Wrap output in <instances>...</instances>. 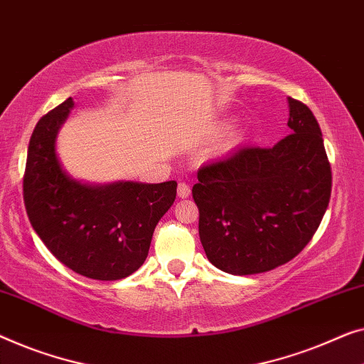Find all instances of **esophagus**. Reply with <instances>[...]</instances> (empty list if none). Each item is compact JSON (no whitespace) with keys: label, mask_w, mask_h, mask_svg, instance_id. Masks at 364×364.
<instances>
[{"label":"esophagus","mask_w":364,"mask_h":364,"mask_svg":"<svg viewBox=\"0 0 364 364\" xmlns=\"http://www.w3.org/2000/svg\"><path fill=\"white\" fill-rule=\"evenodd\" d=\"M177 195L181 198H187L188 195H191V187H188L187 183L181 182V183H178V187H177Z\"/></svg>","instance_id":"obj_1"}]
</instances>
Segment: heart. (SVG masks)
Returning <instances> with one entry per match:
<instances>
[{
  "instance_id": "obj_1",
  "label": "heart",
  "mask_w": 364,
  "mask_h": 364,
  "mask_svg": "<svg viewBox=\"0 0 364 364\" xmlns=\"http://www.w3.org/2000/svg\"><path fill=\"white\" fill-rule=\"evenodd\" d=\"M236 143H238V138H231V139L228 141V146H235Z\"/></svg>"
}]
</instances>
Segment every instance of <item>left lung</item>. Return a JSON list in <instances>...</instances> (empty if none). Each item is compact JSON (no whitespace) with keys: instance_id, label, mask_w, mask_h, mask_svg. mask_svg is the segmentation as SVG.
<instances>
[{"instance_id":"1","label":"left lung","mask_w":364,"mask_h":364,"mask_svg":"<svg viewBox=\"0 0 364 364\" xmlns=\"http://www.w3.org/2000/svg\"><path fill=\"white\" fill-rule=\"evenodd\" d=\"M291 134L269 149L243 147L198 169V235L218 269L247 276L286 264L317 231L331 193L322 131L287 98Z\"/></svg>"}]
</instances>
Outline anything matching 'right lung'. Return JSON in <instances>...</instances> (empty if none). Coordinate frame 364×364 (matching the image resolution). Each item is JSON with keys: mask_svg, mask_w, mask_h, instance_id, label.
Segmentation results:
<instances>
[{"mask_svg": "<svg viewBox=\"0 0 364 364\" xmlns=\"http://www.w3.org/2000/svg\"><path fill=\"white\" fill-rule=\"evenodd\" d=\"M73 100L39 119L24 172V205L31 225L62 264L97 281H118L138 271L156 225L172 207L177 182L87 183L62 167L57 134Z\"/></svg>", "mask_w": 364, "mask_h": 364, "instance_id": "1", "label": "right lung"}]
</instances>
